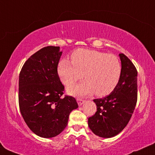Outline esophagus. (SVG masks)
Here are the masks:
<instances>
[{
	"label": "esophagus",
	"mask_w": 155,
	"mask_h": 155,
	"mask_svg": "<svg viewBox=\"0 0 155 155\" xmlns=\"http://www.w3.org/2000/svg\"><path fill=\"white\" fill-rule=\"evenodd\" d=\"M84 101H85V100H84V99H80V98H77V102L79 106H81L84 103Z\"/></svg>",
	"instance_id": "1"
}]
</instances>
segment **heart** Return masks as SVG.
<instances>
[{"instance_id":"b5f03b06","label":"heart","mask_w":155,"mask_h":155,"mask_svg":"<svg viewBox=\"0 0 155 155\" xmlns=\"http://www.w3.org/2000/svg\"><path fill=\"white\" fill-rule=\"evenodd\" d=\"M71 62L61 60L58 73L61 81L66 87L84 77L81 83L68 88L70 94L99 97L111 93L120 81L122 67L116 55L96 50L78 49L71 55Z\"/></svg>"}]
</instances>
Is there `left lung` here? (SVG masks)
<instances>
[{
  "label": "left lung",
  "instance_id": "1",
  "mask_svg": "<svg viewBox=\"0 0 155 155\" xmlns=\"http://www.w3.org/2000/svg\"><path fill=\"white\" fill-rule=\"evenodd\" d=\"M119 56L122 72L118 85L109 95L94 99L97 111L88 119L90 130L101 137H112L124 130L137 101V68L124 54Z\"/></svg>",
  "mask_w": 155,
  "mask_h": 155
}]
</instances>
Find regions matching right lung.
<instances>
[{
  "instance_id": "right-lung-1",
  "label": "right lung",
  "mask_w": 155,
  "mask_h": 155,
  "mask_svg": "<svg viewBox=\"0 0 155 155\" xmlns=\"http://www.w3.org/2000/svg\"><path fill=\"white\" fill-rule=\"evenodd\" d=\"M62 52L46 46L23 64L19 74L18 104L25 122L39 137L57 136L66 128L70 113L78 108L76 99L65 95L58 74Z\"/></svg>"
}]
</instances>
